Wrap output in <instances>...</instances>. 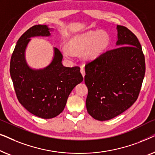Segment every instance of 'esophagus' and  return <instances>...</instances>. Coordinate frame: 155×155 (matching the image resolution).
I'll return each instance as SVG.
<instances>
[{
	"label": "esophagus",
	"mask_w": 155,
	"mask_h": 155,
	"mask_svg": "<svg viewBox=\"0 0 155 155\" xmlns=\"http://www.w3.org/2000/svg\"><path fill=\"white\" fill-rule=\"evenodd\" d=\"M80 72H81L82 75V76H83V78H84V75H85V71H84V69L83 68H80Z\"/></svg>",
	"instance_id": "34e87169"
}]
</instances>
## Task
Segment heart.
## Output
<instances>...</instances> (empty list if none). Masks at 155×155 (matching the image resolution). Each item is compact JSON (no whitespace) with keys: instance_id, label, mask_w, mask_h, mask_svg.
Wrapping results in <instances>:
<instances>
[{"instance_id":"1","label":"heart","mask_w":155,"mask_h":155,"mask_svg":"<svg viewBox=\"0 0 155 155\" xmlns=\"http://www.w3.org/2000/svg\"><path fill=\"white\" fill-rule=\"evenodd\" d=\"M109 36L105 31H90L71 37L68 47L63 46L61 51L66 58H72L74 54H82L85 61H91L102 54L109 44Z\"/></svg>"}]
</instances>
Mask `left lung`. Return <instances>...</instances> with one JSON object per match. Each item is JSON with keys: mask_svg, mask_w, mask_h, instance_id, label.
I'll use <instances>...</instances> for the list:
<instances>
[{"mask_svg": "<svg viewBox=\"0 0 155 155\" xmlns=\"http://www.w3.org/2000/svg\"><path fill=\"white\" fill-rule=\"evenodd\" d=\"M116 29L117 48L85 65L87 110L101 121L120 115L135 103L145 73V56L137 37L126 27L117 25Z\"/></svg>", "mask_w": 155, "mask_h": 155, "instance_id": "1", "label": "left lung"}]
</instances>
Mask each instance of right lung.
<instances>
[{
  "instance_id": "add662e5",
  "label": "right lung",
  "mask_w": 155,
  "mask_h": 155,
  "mask_svg": "<svg viewBox=\"0 0 155 155\" xmlns=\"http://www.w3.org/2000/svg\"><path fill=\"white\" fill-rule=\"evenodd\" d=\"M47 25H35L18 39L10 60V73L17 97L29 112L48 119L59 115L66 104L73 88L83 80L78 66L68 68L62 64L63 55L54 48L51 63L42 69H32L27 65L25 50L34 37H49Z\"/></svg>"
}]
</instances>
